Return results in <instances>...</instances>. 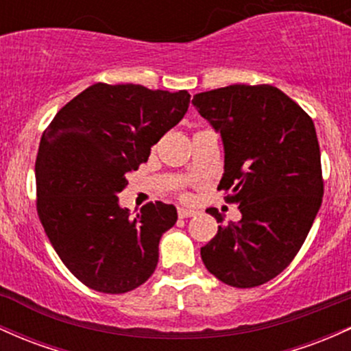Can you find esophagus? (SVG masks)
I'll use <instances>...</instances> for the list:
<instances>
[{
  "instance_id": "esophagus-1",
  "label": "esophagus",
  "mask_w": 351,
  "mask_h": 351,
  "mask_svg": "<svg viewBox=\"0 0 351 351\" xmlns=\"http://www.w3.org/2000/svg\"><path fill=\"white\" fill-rule=\"evenodd\" d=\"M197 214L195 210H189V208H179L177 210V215H179V219H189V217H194Z\"/></svg>"
}]
</instances>
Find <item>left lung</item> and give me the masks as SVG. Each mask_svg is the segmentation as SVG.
I'll return each instance as SVG.
<instances>
[{
  "mask_svg": "<svg viewBox=\"0 0 351 351\" xmlns=\"http://www.w3.org/2000/svg\"><path fill=\"white\" fill-rule=\"evenodd\" d=\"M192 104L220 132L226 165L219 187L242 219L219 226L200 249L220 282L252 289L283 271L305 242L324 197L312 117L270 84H232L195 94ZM222 222L217 208H207Z\"/></svg>",
  "mask_w": 351,
  "mask_h": 351,
  "instance_id": "left-lung-1",
  "label": "left lung"
}]
</instances>
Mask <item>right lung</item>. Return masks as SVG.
<instances>
[{
  "label": "right lung",
  "instance_id": "obj_1",
  "mask_svg": "<svg viewBox=\"0 0 351 351\" xmlns=\"http://www.w3.org/2000/svg\"><path fill=\"white\" fill-rule=\"evenodd\" d=\"M189 102L187 90L97 82L43 132L34 167L39 220L62 263L89 289L125 293L154 274L176 207L149 202L132 219L117 194Z\"/></svg>",
  "mask_w": 351,
  "mask_h": 351
}]
</instances>
